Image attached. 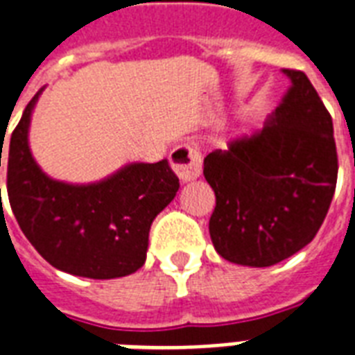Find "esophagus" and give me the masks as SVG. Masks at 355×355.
<instances>
[{
	"mask_svg": "<svg viewBox=\"0 0 355 355\" xmlns=\"http://www.w3.org/2000/svg\"><path fill=\"white\" fill-rule=\"evenodd\" d=\"M169 164L182 182L196 180L201 175V154L196 144H178L177 148L171 152Z\"/></svg>",
	"mask_w": 355,
	"mask_h": 355,
	"instance_id": "obj_1",
	"label": "esophagus"
}]
</instances>
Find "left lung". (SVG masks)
Wrapping results in <instances>:
<instances>
[{
	"instance_id": "left-lung-1",
	"label": "left lung",
	"mask_w": 355,
	"mask_h": 355,
	"mask_svg": "<svg viewBox=\"0 0 355 355\" xmlns=\"http://www.w3.org/2000/svg\"><path fill=\"white\" fill-rule=\"evenodd\" d=\"M291 88L252 137L205 157L216 196L212 244L231 263L269 267L316 237L337 186L333 120L303 71L284 69Z\"/></svg>"
}]
</instances>
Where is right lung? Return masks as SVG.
Masks as SVG:
<instances>
[{
  "instance_id": "obj_1",
  "label": "right lung",
  "mask_w": 355,
  "mask_h": 355,
  "mask_svg": "<svg viewBox=\"0 0 355 355\" xmlns=\"http://www.w3.org/2000/svg\"><path fill=\"white\" fill-rule=\"evenodd\" d=\"M39 94L12 131L7 154V196L20 230L60 271L96 280L135 272L146 259L154 218L177 196V175L162 159L125 165L96 184L52 180L28 146Z\"/></svg>"
}]
</instances>
